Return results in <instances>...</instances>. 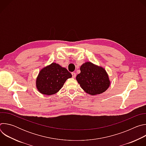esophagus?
<instances>
[{
	"label": "esophagus",
	"mask_w": 146,
	"mask_h": 146,
	"mask_svg": "<svg viewBox=\"0 0 146 146\" xmlns=\"http://www.w3.org/2000/svg\"><path fill=\"white\" fill-rule=\"evenodd\" d=\"M72 77L73 78H75L76 76V73L74 72H72Z\"/></svg>",
	"instance_id": "1"
}]
</instances>
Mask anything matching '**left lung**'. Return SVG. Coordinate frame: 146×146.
<instances>
[{"instance_id": "left-lung-1", "label": "left lung", "mask_w": 146, "mask_h": 146, "mask_svg": "<svg viewBox=\"0 0 146 146\" xmlns=\"http://www.w3.org/2000/svg\"><path fill=\"white\" fill-rule=\"evenodd\" d=\"M80 71L76 80L87 94L92 95L100 94L109 88L110 83L109 76L102 67L87 62L81 66Z\"/></svg>"}]
</instances>
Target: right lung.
Instances as JSON below:
<instances>
[{"instance_id": "obj_1", "label": "right lung", "mask_w": 146, "mask_h": 146, "mask_svg": "<svg viewBox=\"0 0 146 146\" xmlns=\"http://www.w3.org/2000/svg\"><path fill=\"white\" fill-rule=\"evenodd\" d=\"M72 76L66 68L52 63L40 70L36 79V87L42 94L53 95L58 92L66 80Z\"/></svg>"}]
</instances>
